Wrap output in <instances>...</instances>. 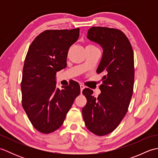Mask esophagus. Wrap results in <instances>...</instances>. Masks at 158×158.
Listing matches in <instances>:
<instances>
[{
  "label": "esophagus",
  "mask_w": 158,
  "mask_h": 158,
  "mask_svg": "<svg viewBox=\"0 0 158 158\" xmlns=\"http://www.w3.org/2000/svg\"><path fill=\"white\" fill-rule=\"evenodd\" d=\"M85 88V86L83 85H80V89H81V93L82 92V91H83V89Z\"/></svg>",
  "instance_id": "obj_1"
}]
</instances>
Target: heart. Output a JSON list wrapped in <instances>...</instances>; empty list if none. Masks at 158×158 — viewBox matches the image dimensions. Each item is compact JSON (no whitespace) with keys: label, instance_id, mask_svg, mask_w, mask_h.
<instances>
[{"label":"heart","instance_id":"1","mask_svg":"<svg viewBox=\"0 0 158 158\" xmlns=\"http://www.w3.org/2000/svg\"><path fill=\"white\" fill-rule=\"evenodd\" d=\"M85 49H98L97 48V47H96L94 45L91 44V43H88V44H87L85 46Z\"/></svg>","mask_w":158,"mask_h":158}]
</instances>
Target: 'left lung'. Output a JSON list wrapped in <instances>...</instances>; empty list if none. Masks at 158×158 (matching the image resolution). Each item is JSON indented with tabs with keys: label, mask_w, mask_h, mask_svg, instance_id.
Returning a JSON list of instances; mask_svg holds the SVG:
<instances>
[{
	"label": "left lung",
	"mask_w": 158,
	"mask_h": 158,
	"mask_svg": "<svg viewBox=\"0 0 158 158\" xmlns=\"http://www.w3.org/2000/svg\"><path fill=\"white\" fill-rule=\"evenodd\" d=\"M87 37L103 49L96 72L105 75L97 98L90 89L83 90L87 103L82 115L90 132L105 136L116 129L128 109L135 81L134 52L129 39L119 29L92 27Z\"/></svg>",
	"instance_id": "obj_1"
}]
</instances>
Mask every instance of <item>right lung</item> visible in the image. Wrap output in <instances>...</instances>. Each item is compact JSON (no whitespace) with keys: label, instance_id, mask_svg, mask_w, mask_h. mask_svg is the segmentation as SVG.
Wrapping results in <instances>:
<instances>
[{"label":"right lung","instance_id":"right-lung-1","mask_svg":"<svg viewBox=\"0 0 158 158\" xmlns=\"http://www.w3.org/2000/svg\"><path fill=\"white\" fill-rule=\"evenodd\" d=\"M79 36V28L47 30L30 45L21 82L22 106L36 130L49 134L62 125L80 86L73 81L56 88V73L66 67L70 47Z\"/></svg>","mask_w":158,"mask_h":158}]
</instances>
